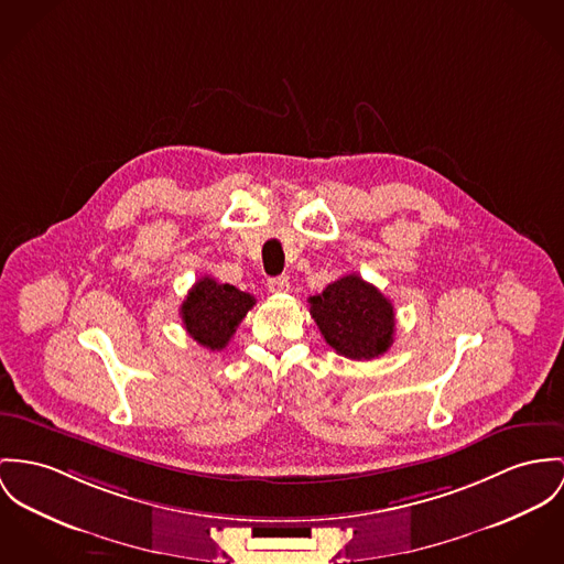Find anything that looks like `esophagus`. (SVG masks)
Segmentation results:
<instances>
[{
	"instance_id": "esophagus-1",
	"label": "esophagus",
	"mask_w": 564,
	"mask_h": 564,
	"mask_svg": "<svg viewBox=\"0 0 564 564\" xmlns=\"http://www.w3.org/2000/svg\"><path fill=\"white\" fill-rule=\"evenodd\" d=\"M268 290L272 294H283L290 290V276L288 274H279V276H272L268 279Z\"/></svg>"
}]
</instances>
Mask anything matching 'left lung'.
Here are the masks:
<instances>
[{"label":"left lung","mask_w":564,"mask_h":564,"mask_svg":"<svg viewBox=\"0 0 564 564\" xmlns=\"http://www.w3.org/2000/svg\"><path fill=\"white\" fill-rule=\"evenodd\" d=\"M308 304L322 337L337 354L351 360H371L392 346V303L358 274L333 281L322 294L311 296Z\"/></svg>","instance_id":"left-lung-1"}]
</instances>
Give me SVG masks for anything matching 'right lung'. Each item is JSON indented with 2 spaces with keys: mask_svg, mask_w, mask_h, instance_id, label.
<instances>
[{
  "mask_svg": "<svg viewBox=\"0 0 564 564\" xmlns=\"http://www.w3.org/2000/svg\"><path fill=\"white\" fill-rule=\"evenodd\" d=\"M256 299L229 283L202 276L186 294L180 315L186 333L199 344L218 351L229 344L242 317L253 308Z\"/></svg>",
  "mask_w": 564,
  "mask_h": 564,
  "instance_id": "1",
  "label": "right lung"
}]
</instances>
